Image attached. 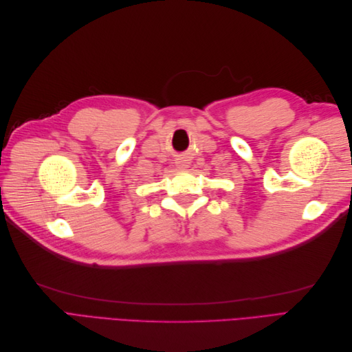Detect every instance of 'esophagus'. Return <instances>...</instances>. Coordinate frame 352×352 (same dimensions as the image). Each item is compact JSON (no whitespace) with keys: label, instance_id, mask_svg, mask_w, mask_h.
I'll use <instances>...</instances> for the list:
<instances>
[{"label":"esophagus","instance_id":"obj_1","mask_svg":"<svg viewBox=\"0 0 352 352\" xmlns=\"http://www.w3.org/2000/svg\"><path fill=\"white\" fill-rule=\"evenodd\" d=\"M180 166H182V167H185V166H186V164H185V163H182V164H180Z\"/></svg>","mask_w":352,"mask_h":352}]
</instances>
